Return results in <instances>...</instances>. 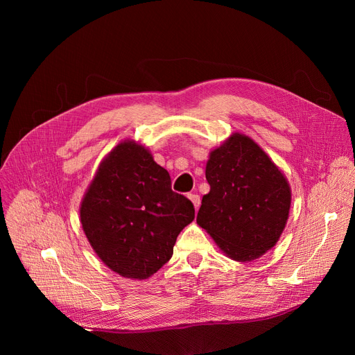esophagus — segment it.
<instances>
[{"mask_svg":"<svg viewBox=\"0 0 355 355\" xmlns=\"http://www.w3.org/2000/svg\"><path fill=\"white\" fill-rule=\"evenodd\" d=\"M190 200H191V202H193V206H194V209H196V211L198 210V207H200V197L197 196V194H189L187 196Z\"/></svg>","mask_w":355,"mask_h":355,"instance_id":"1","label":"esophagus"}]
</instances>
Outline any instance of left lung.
Wrapping results in <instances>:
<instances>
[{"label":"left lung","mask_w":355,"mask_h":355,"mask_svg":"<svg viewBox=\"0 0 355 355\" xmlns=\"http://www.w3.org/2000/svg\"><path fill=\"white\" fill-rule=\"evenodd\" d=\"M209 194L197 225L236 262L262 257L285 230L292 191L285 174L250 137L233 132L211 149L206 165Z\"/></svg>","instance_id":"left-lung-1"}]
</instances>
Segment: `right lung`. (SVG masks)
<instances>
[{"label":"right lung","instance_id":"obj_1","mask_svg":"<svg viewBox=\"0 0 355 355\" xmlns=\"http://www.w3.org/2000/svg\"><path fill=\"white\" fill-rule=\"evenodd\" d=\"M79 211L92 249L110 270L132 281L157 273L194 220L193 202L171 190L170 174L134 139L119 142L102 159Z\"/></svg>","mask_w":355,"mask_h":355}]
</instances>
